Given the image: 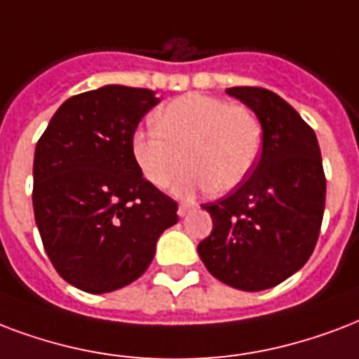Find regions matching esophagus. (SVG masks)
<instances>
[{
    "instance_id": "1",
    "label": "esophagus",
    "mask_w": 359,
    "mask_h": 359,
    "mask_svg": "<svg viewBox=\"0 0 359 359\" xmlns=\"http://www.w3.org/2000/svg\"><path fill=\"white\" fill-rule=\"evenodd\" d=\"M194 209V205H188V203H180L179 205V216H186V215H190V210Z\"/></svg>"
}]
</instances>
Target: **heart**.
Segmentation results:
<instances>
[{
    "label": "heart",
    "instance_id": "obj_1",
    "mask_svg": "<svg viewBox=\"0 0 359 359\" xmlns=\"http://www.w3.org/2000/svg\"><path fill=\"white\" fill-rule=\"evenodd\" d=\"M156 128L131 137L133 160L150 184L163 188L184 160L173 194L199 190L226 194L245 182L259 160L264 130L258 116L241 105L205 94H186L154 114Z\"/></svg>",
    "mask_w": 359,
    "mask_h": 359
}]
</instances>
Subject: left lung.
<instances>
[{"mask_svg": "<svg viewBox=\"0 0 359 359\" xmlns=\"http://www.w3.org/2000/svg\"><path fill=\"white\" fill-rule=\"evenodd\" d=\"M226 94L254 111L264 144L252 175L226 198L203 205L212 231L198 252L220 283L259 292L292 277L311 258L324 216V168L313 128L280 95L254 86Z\"/></svg>", "mask_w": 359, "mask_h": 359, "instance_id": "8db88e82", "label": "left lung"}]
</instances>
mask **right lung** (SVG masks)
Here are the masks:
<instances>
[{"instance_id":"add662e5","label":"right lung","mask_w":359,"mask_h":359,"mask_svg":"<svg viewBox=\"0 0 359 359\" xmlns=\"http://www.w3.org/2000/svg\"><path fill=\"white\" fill-rule=\"evenodd\" d=\"M160 103L152 90L107 84L73 95L35 147L34 212L60 277L88 294L143 275L177 203L144 179L131 154L137 124Z\"/></svg>"}]
</instances>
